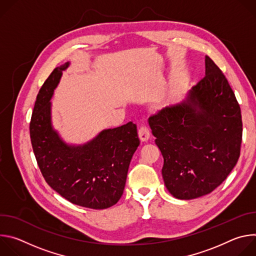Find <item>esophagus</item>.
<instances>
[{
  "label": "esophagus",
  "instance_id": "34e87169",
  "mask_svg": "<svg viewBox=\"0 0 256 256\" xmlns=\"http://www.w3.org/2000/svg\"><path fill=\"white\" fill-rule=\"evenodd\" d=\"M138 138L142 142H147L150 138V130L146 126H142L138 130Z\"/></svg>",
  "mask_w": 256,
  "mask_h": 256
}]
</instances>
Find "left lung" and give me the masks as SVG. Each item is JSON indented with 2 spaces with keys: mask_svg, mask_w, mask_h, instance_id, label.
Masks as SVG:
<instances>
[{
  "mask_svg": "<svg viewBox=\"0 0 256 256\" xmlns=\"http://www.w3.org/2000/svg\"><path fill=\"white\" fill-rule=\"evenodd\" d=\"M204 62L206 77L186 97L149 118L164 158L165 186L178 200L212 192L240 156V106L222 70L208 56Z\"/></svg>",
  "mask_w": 256,
  "mask_h": 256,
  "instance_id": "left-lung-1",
  "label": "left lung"
}]
</instances>
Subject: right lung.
I'll use <instances>...</instances> for the list:
<instances>
[{
  "label": "right lung",
  "instance_id": "obj_1",
  "mask_svg": "<svg viewBox=\"0 0 256 256\" xmlns=\"http://www.w3.org/2000/svg\"><path fill=\"white\" fill-rule=\"evenodd\" d=\"M56 68L36 97L30 122L33 152L48 184L72 204L103 210L122 198L128 170L140 144L136 126L130 122L101 130L85 144L66 142L52 122V98L62 70Z\"/></svg>",
  "mask_w": 256,
  "mask_h": 256
}]
</instances>
